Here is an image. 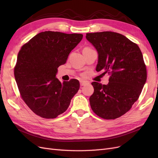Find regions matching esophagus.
<instances>
[{
  "label": "esophagus",
  "instance_id": "obj_1",
  "mask_svg": "<svg viewBox=\"0 0 158 158\" xmlns=\"http://www.w3.org/2000/svg\"><path fill=\"white\" fill-rule=\"evenodd\" d=\"M80 82V86H81V87H82V86H84V85H85V84H87V82H85V81L81 80Z\"/></svg>",
  "mask_w": 158,
  "mask_h": 158
}]
</instances>
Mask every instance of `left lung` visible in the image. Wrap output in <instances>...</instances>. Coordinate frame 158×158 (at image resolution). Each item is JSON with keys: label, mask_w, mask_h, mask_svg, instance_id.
Wrapping results in <instances>:
<instances>
[{"label": "left lung", "mask_w": 158, "mask_h": 158, "mask_svg": "<svg viewBox=\"0 0 158 158\" xmlns=\"http://www.w3.org/2000/svg\"><path fill=\"white\" fill-rule=\"evenodd\" d=\"M85 37L98 52L96 71L110 76L107 85L92 83L91 108L99 117L115 119L131 109L146 82L142 53L137 44L116 32L89 33Z\"/></svg>", "instance_id": "left-lung-1"}]
</instances>
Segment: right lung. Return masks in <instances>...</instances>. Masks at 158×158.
Instances as JSON below:
<instances>
[{
    "mask_svg": "<svg viewBox=\"0 0 158 158\" xmlns=\"http://www.w3.org/2000/svg\"><path fill=\"white\" fill-rule=\"evenodd\" d=\"M80 33L46 31L35 35L19 51L14 76L20 96L37 115L54 118L63 113L80 88L79 81L61 83L55 76L71 51L82 40Z\"/></svg>",
    "mask_w": 158,
    "mask_h": 158,
    "instance_id": "right-lung-1",
    "label": "right lung"
}]
</instances>
